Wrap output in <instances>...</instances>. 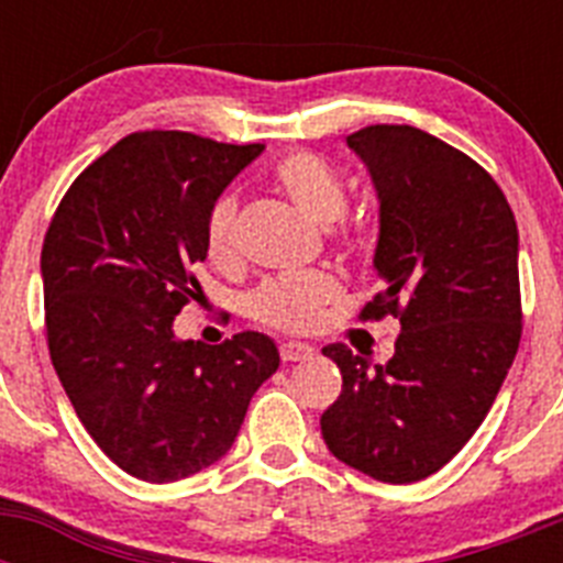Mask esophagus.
Instances as JSON below:
<instances>
[{
    "label": "esophagus",
    "instance_id": "1",
    "mask_svg": "<svg viewBox=\"0 0 563 563\" xmlns=\"http://www.w3.org/2000/svg\"><path fill=\"white\" fill-rule=\"evenodd\" d=\"M316 355V350H312L310 343H301V341H287L282 343V357L285 361H310V357Z\"/></svg>",
    "mask_w": 563,
    "mask_h": 563
}]
</instances>
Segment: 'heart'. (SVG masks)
Here are the masks:
<instances>
[{
	"instance_id": "b5f03b06",
	"label": "heart",
	"mask_w": 563,
	"mask_h": 563,
	"mask_svg": "<svg viewBox=\"0 0 563 563\" xmlns=\"http://www.w3.org/2000/svg\"><path fill=\"white\" fill-rule=\"evenodd\" d=\"M276 183L290 197L292 206L318 225H335L350 206L338 174L310 152L287 154L276 166ZM236 194H222L208 211L206 251L220 265L236 256ZM335 296L338 285L330 276L307 273V276H282L265 282L253 296L251 307L253 316L265 324L287 332H307L318 327L324 307L335 301Z\"/></svg>"
}]
</instances>
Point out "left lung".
<instances>
[{
	"mask_svg": "<svg viewBox=\"0 0 563 563\" xmlns=\"http://www.w3.org/2000/svg\"><path fill=\"white\" fill-rule=\"evenodd\" d=\"M377 197L366 318L400 312L389 363L324 346L343 375L321 415L327 449L372 479L409 485L454 460L494 406L521 338L519 228L494 177L415 126L346 137Z\"/></svg>",
	"mask_w": 563,
	"mask_h": 563,
	"instance_id": "8db88e82",
	"label": "left lung"
}]
</instances>
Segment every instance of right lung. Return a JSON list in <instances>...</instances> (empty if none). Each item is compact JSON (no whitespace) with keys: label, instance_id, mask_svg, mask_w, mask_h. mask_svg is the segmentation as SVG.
Segmentation results:
<instances>
[{"label":"right lung","instance_id":"add662e5","mask_svg":"<svg viewBox=\"0 0 563 563\" xmlns=\"http://www.w3.org/2000/svg\"><path fill=\"white\" fill-rule=\"evenodd\" d=\"M262 152L191 132L129 134L84 168L44 236L53 369L98 449L143 482L222 460L278 369L262 332L220 346L174 335L200 292L208 211Z\"/></svg>","mask_w":563,"mask_h":563}]
</instances>
